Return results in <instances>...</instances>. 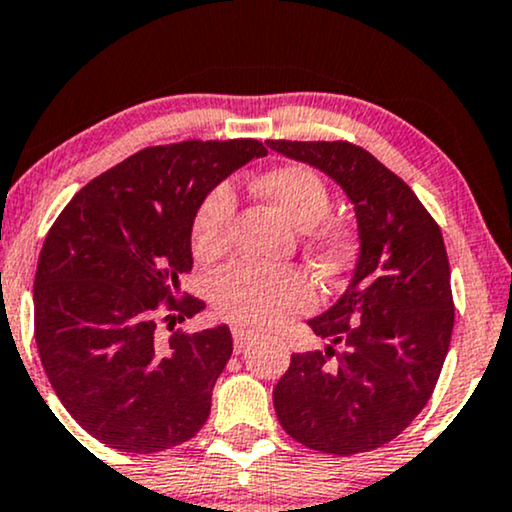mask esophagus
Instances as JSON below:
<instances>
[{
    "instance_id": "1",
    "label": "esophagus",
    "mask_w": 512,
    "mask_h": 512,
    "mask_svg": "<svg viewBox=\"0 0 512 512\" xmlns=\"http://www.w3.org/2000/svg\"><path fill=\"white\" fill-rule=\"evenodd\" d=\"M252 331L248 329H233V348H236V353H243L245 348L252 343Z\"/></svg>"
}]
</instances>
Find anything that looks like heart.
I'll list each match as a JSON object with an SVG mask.
<instances>
[{
	"instance_id": "obj_1",
	"label": "heart",
	"mask_w": 512,
	"mask_h": 512,
	"mask_svg": "<svg viewBox=\"0 0 512 512\" xmlns=\"http://www.w3.org/2000/svg\"><path fill=\"white\" fill-rule=\"evenodd\" d=\"M267 197L298 229H310L307 245L326 264L348 255L350 240L336 224H322L331 209V193L324 178L305 164L276 166L255 181ZM236 195L229 183H217L197 202L190 221V248L200 262H214L229 248ZM315 303V288L298 269H274L255 262H233L214 276L212 305L221 317L248 329H269L286 322Z\"/></svg>"
}]
</instances>
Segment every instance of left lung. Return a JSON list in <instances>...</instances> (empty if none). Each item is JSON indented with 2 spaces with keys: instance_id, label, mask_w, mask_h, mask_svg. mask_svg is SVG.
<instances>
[{
  "instance_id": "1",
  "label": "left lung",
  "mask_w": 512,
  "mask_h": 512,
  "mask_svg": "<svg viewBox=\"0 0 512 512\" xmlns=\"http://www.w3.org/2000/svg\"><path fill=\"white\" fill-rule=\"evenodd\" d=\"M346 190L360 255L346 293L310 319L329 346L295 353L274 389L288 436L312 451L367 453L432 398L453 334L451 267L439 224L403 178L346 140H267Z\"/></svg>"
}]
</instances>
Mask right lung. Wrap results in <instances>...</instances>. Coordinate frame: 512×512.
<instances>
[{
  "mask_svg": "<svg viewBox=\"0 0 512 512\" xmlns=\"http://www.w3.org/2000/svg\"><path fill=\"white\" fill-rule=\"evenodd\" d=\"M260 140L145 147L80 188L49 229L35 272V343L49 384L85 432L123 453L193 439L233 353L229 326L157 338L193 269L190 221L209 188L264 157Z\"/></svg>",
  "mask_w": 512,
  "mask_h": 512,
  "instance_id": "obj_1",
  "label": "right lung"
}]
</instances>
